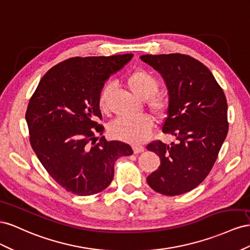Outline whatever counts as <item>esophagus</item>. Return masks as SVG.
I'll use <instances>...</instances> for the list:
<instances>
[{
    "mask_svg": "<svg viewBox=\"0 0 250 250\" xmlns=\"http://www.w3.org/2000/svg\"><path fill=\"white\" fill-rule=\"evenodd\" d=\"M133 151H134V154H139V153L145 152V147L142 146H133Z\"/></svg>",
    "mask_w": 250,
    "mask_h": 250,
    "instance_id": "obj_1",
    "label": "esophagus"
}]
</instances>
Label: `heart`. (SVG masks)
I'll list each match as a JSON object with an SVG mask.
<instances>
[{
	"label": "heart",
	"instance_id": "b5f03b06",
	"mask_svg": "<svg viewBox=\"0 0 250 250\" xmlns=\"http://www.w3.org/2000/svg\"><path fill=\"white\" fill-rule=\"evenodd\" d=\"M126 83L133 93L141 99H146L149 111L157 116L165 114L167 108V99L157 94L159 83L156 77L146 70H136L126 78ZM114 90V83H104L98 95V106L103 112H108L110 98ZM153 127L152 119L146 115L137 117H118L109 125L111 136L129 144L139 145L151 134Z\"/></svg>",
	"mask_w": 250,
	"mask_h": 250
}]
</instances>
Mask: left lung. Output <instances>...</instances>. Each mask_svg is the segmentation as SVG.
Returning <instances> with one entry per match:
<instances>
[{
  "mask_svg": "<svg viewBox=\"0 0 250 250\" xmlns=\"http://www.w3.org/2000/svg\"><path fill=\"white\" fill-rule=\"evenodd\" d=\"M140 60L166 83L168 106L162 132L177 140L146 146L160 158L146 181L162 195H181L197 188L217 159L228 132L226 97L210 71L188 55L146 54Z\"/></svg>",
  "mask_w": 250,
  "mask_h": 250,
  "instance_id": "1",
  "label": "left lung"
}]
</instances>
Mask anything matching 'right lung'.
<instances>
[{
    "label": "right lung",
    "instance_id": "add662e5",
    "mask_svg": "<svg viewBox=\"0 0 250 250\" xmlns=\"http://www.w3.org/2000/svg\"><path fill=\"white\" fill-rule=\"evenodd\" d=\"M133 54L72 58L42 77L30 98L26 121L30 144L49 175L66 190L80 196L109 187L114 163L133 154L121 141L97 144L103 135L98 95L105 81L123 69Z\"/></svg>",
    "mask_w": 250,
    "mask_h": 250
}]
</instances>
